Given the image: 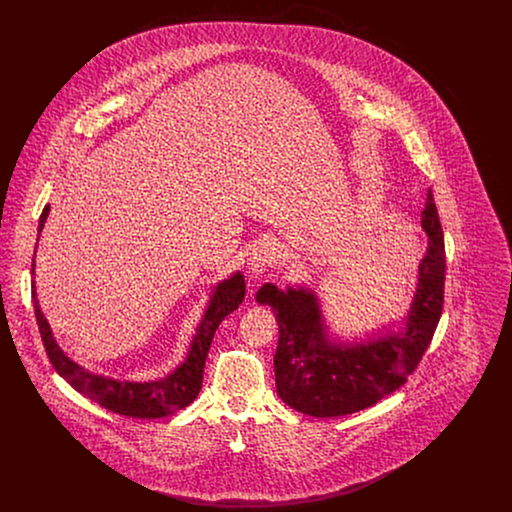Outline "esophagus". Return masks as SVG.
Returning a JSON list of instances; mask_svg holds the SVG:
<instances>
[{
    "label": "esophagus",
    "instance_id": "1",
    "mask_svg": "<svg viewBox=\"0 0 512 512\" xmlns=\"http://www.w3.org/2000/svg\"><path fill=\"white\" fill-rule=\"evenodd\" d=\"M276 251H278V244H276V238L272 236H265L261 238L251 255H249V261H247V272L251 278H259L267 272V268L274 263L276 259Z\"/></svg>",
    "mask_w": 512,
    "mask_h": 512
}]
</instances>
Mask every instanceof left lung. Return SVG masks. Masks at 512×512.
<instances>
[{
    "label": "left lung",
    "mask_w": 512,
    "mask_h": 512,
    "mask_svg": "<svg viewBox=\"0 0 512 512\" xmlns=\"http://www.w3.org/2000/svg\"><path fill=\"white\" fill-rule=\"evenodd\" d=\"M428 238L418 263V280L407 315L345 338L330 326L320 295L307 282L278 288L267 282L255 301L278 322L274 355L278 397L299 413L334 418L357 413L401 388L420 363L443 311L445 245L434 194L428 188L422 209Z\"/></svg>",
    "instance_id": "8db88e82"
}]
</instances>
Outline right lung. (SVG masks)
I'll return each mask as SVG.
<instances>
[{"label":"right lung","mask_w":512,"mask_h":512,"mask_svg":"<svg viewBox=\"0 0 512 512\" xmlns=\"http://www.w3.org/2000/svg\"><path fill=\"white\" fill-rule=\"evenodd\" d=\"M48 215L49 205H46L38 222V240L46 226ZM38 240H36V247H38ZM34 268H36V249L32 259V276H34ZM244 295L245 278L240 270L232 272L228 278L217 282L211 288L209 301L195 326L194 336L190 341V347L186 349V357L182 359V363L174 366L163 378H155L149 382H136V380H121V378L98 374L73 361L55 340L48 318L44 317L36 297V282L32 280L34 313H36L42 341L48 351L49 361L57 370V374L63 376L78 393L99 403V407L113 413L132 416V418H146V420L169 416L188 407L194 401L201 390L203 366H205L213 336L224 317L238 309Z\"/></svg>","instance_id":"obj_1"}]
</instances>
